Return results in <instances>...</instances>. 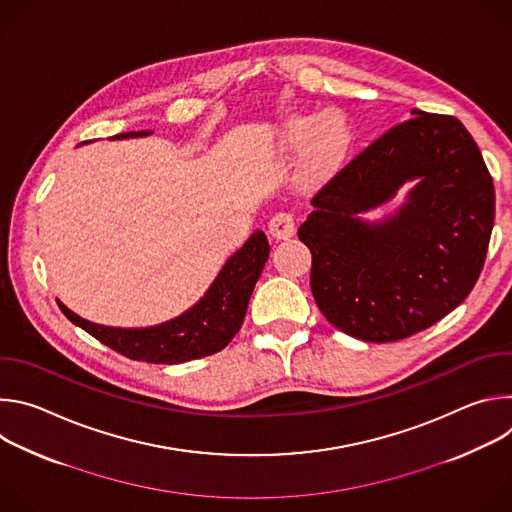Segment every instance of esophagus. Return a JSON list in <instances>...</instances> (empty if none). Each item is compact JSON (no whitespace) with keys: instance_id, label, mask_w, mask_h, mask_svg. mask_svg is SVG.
<instances>
[{"instance_id":"34e87169","label":"esophagus","mask_w":512,"mask_h":512,"mask_svg":"<svg viewBox=\"0 0 512 512\" xmlns=\"http://www.w3.org/2000/svg\"><path fill=\"white\" fill-rule=\"evenodd\" d=\"M269 233H271L273 239H277V241L294 237V233H296V218H294V214H289V212H277L275 216H271V221H269Z\"/></svg>"}]
</instances>
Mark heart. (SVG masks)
I'll use <instances>...</instances> for the list:
<instances>
[{"label":"heart","mask_w":512,"mask_h":512,"mask_svg":"<svg viewBox=\"0 0 512 512\" xmlns=\"http://www.w3.org/2000/svg\"><path fill=\"white\" fill-rule=\"evenodd\" d=\"M350 141L344 117L336 111L318 115H294L281 129L285 150H300L306 145V162L314 172H326L340 162Z\"/></svg>","instance_id":"heart-1"}]
</instances>
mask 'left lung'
<instances>
[{
	"label": "left lung",
	"mask_w": 512,
	"mask_h": 512,
	"mask_svg": "<svg viewBox=\"0 0 512 512\" xmlns=\"http://www.w3.org/2000/svg\"><path fill=\"white\" fill-rule=\"evenodd\" d=\"M348 162L298 229L326 320L364 342H395L458 308L472 291L494 225V184L468 129L411 111ZM414 186L395 215L359 214Z\"/></svg>",
	"instance_id": "left-lung-1"
}]
</instances>
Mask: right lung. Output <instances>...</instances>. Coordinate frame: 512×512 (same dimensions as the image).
Returning a JSON list of instances; mask_svg holds the SVG:
<instances>
[{
  "mask_svg": "<svg viewBox=\"0 0 512 512\" xmlns=\"http://www.w3.org/2000/svg\"><path fill=\"white\" fill-rule=\"evenodd\" d=\"M154 131L117 133L113 139L143 137ZM269 257L263 231H255L247 243L227 259L206 294L184 314L148 328H113L89 322L58 302L62 314L105 346L131 360L154 364H180L223 350L239 332L255 283Z\"/></svg>",
  "mask_w": 512,
  "mask_h": 512,
  "instance_id": "1",
  "label": "right lung"
}]
</instances>
